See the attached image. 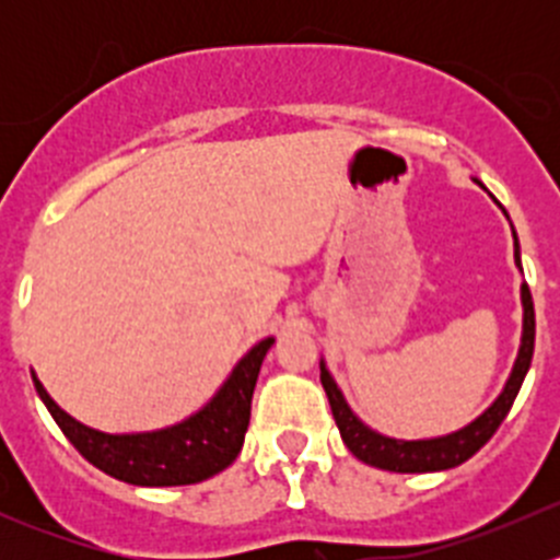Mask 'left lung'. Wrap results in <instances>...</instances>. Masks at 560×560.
Returning a JSON list of instances; mask_svg holds the SVG:
<instances>
[{"label": "left lung", "mask_w": 560, "mask_h": 560, "mask_svg": "<svg viewBox=\"0 0 560 560\" xmlns=\"http://www.w3.org/2000/svg\"><path fill=\"white\" fill-rule=\"evenodd\" d=\"M474 184H485L479 178H471ZM488 191V189H485ZM490 195V191H488ZM493 197V195H490ZM495 206L501 208V202L495 200ZM504 211V208H501ZM504 217L510 219V213L504 211ZM512 224V222H510ZM512 238H515V265L523 273L521 262V241H517L515 228H512ZM521 303H523V332H521V349H517L515 365L510 371V380H506L504 389L499 393V398L488 406L479 417H474L468 425L457 428V431L444 433V436H431V439H395L385 436V433L374 431V428L365 425L358 415L352 411V406L343 398L341 387L336 385L332 374L327 371L325 360H319V380L325 387L327 400H330L332 420H336L338 431H341L343 444L349 447L358 460L369 463V466L385 468V471H398V474H425V471H444V468L460 466L463 460H468L479 447L488 444V439L499 431V425L504 422V417L510 415L512 404H515L521 385L530 369V358H534V336H536V319H534V303H530L528 284H521Z\"/></svg>", "instance_id": "1"}]
</instances>
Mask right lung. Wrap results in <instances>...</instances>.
Segmentation results:
<instances>
[{
	"label": "right lung",
	"mask_w": 560,
	"mask_h": 560,
	"mask_svg": "<svg viewBox=\"0 0 560 560\" xmlns=\"http://www.w3.org/2000/svg\"><path fill=\"white\" fill-rule=\"evenodd\" d=\"M273 341L276 338L268 336L254 343L200 409L156 431L105 433L89 428L50 398L35 371L32 382L61 433L100 471L140 488L195 485L224 471L244 447L259 365Z\"/></svg>",
	"instance_id": "right-lung-1"
}]
</instances>
